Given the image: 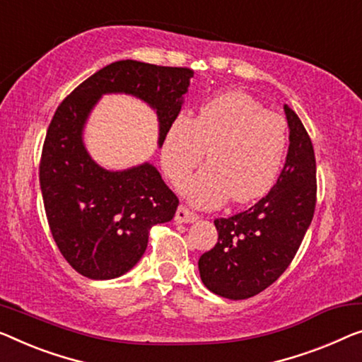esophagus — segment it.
Wrapping results in <instances>:
<instances>
[{
    "label": "esophagus",
    "instance_id": "obj_1",
    "mask_svg": "<svg viewBox=\"0 0 362 362\" xmlns=\"http://www.w3.org/2000/svg\"><path fill=\"white\" fill-rule=\"evenodd\" d=\"M198 219V214L193 213L188 209L187 206H183L180 204L179 208H177V213H175V221L180 224H187V223H193V221Z\"/></svg>",
    "mask_w": 362,
    "mask_h": 362
}]
</instances>
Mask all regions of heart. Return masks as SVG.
<instances>
[{"label":"heart","instance_id":"heart-1","mask_svg":"<svg viewBox=\"0 0 362 362\" xmlns=\"http://www.w3.org/2000/svg\"><path fill=\"white\" fill-rule=\"evenodd\" d=\"M288 146V122L267 110L255 97L229 90L208 100L195 118L180 113L165 129L160 163L169 180L182 187L202 164H209L183 188L199 208H211L226 198L249 203L272 188Z\"/></svg>","mask_w":362,"mask_h":362}]
</instances>
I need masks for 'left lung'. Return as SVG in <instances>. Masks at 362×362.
Listing matches in <instances>:
<instances>
[{"label":"left lung","mask_w":362,"mask_h":362,"mask_svg":"<svg viewBox=\"0 0 362 362\" xmlns=\"http://www.w3.org/2000/svg\"><path fill=\"white\" fill-rule=\"evenodd\" d=\"M286 164L267 197L247 211L214 219L218 242L198 260L199 276L221 298L249 299L291 265L314 218L317 167L310 136L291 107Z\"/></svg>","instance_id":"1"}]
</instances>
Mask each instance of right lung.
<instances>
[{
	"instance_id": "obj_1",
	"label": "right lung",
	"mask_w": 362,
	"mask_h": 362,
	"mask_svg": "<svg viewBox=\"0 0 362 362\" xmlns=\"http://www.w3.org/2000/svg\"><path fill=\"white\" fill-rule=\"evenodd\" d=\"M193 69L134 60L107 64L58 105L47 129L39 165L52 235L69 265L90 279L132 269L148 247L153 226L174 218L179 198L151 164L110 172L83 144V128L102 94L136 95L156 109L159 146L179 115Z\"/></svg>"
}]
</instances>
